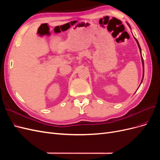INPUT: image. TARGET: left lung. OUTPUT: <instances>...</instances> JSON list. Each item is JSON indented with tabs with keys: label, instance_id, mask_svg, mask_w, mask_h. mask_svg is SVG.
Wrapping results in <instances>:
<instances>
[{
	"label": "left lung",
	"instance_id": "left-lung-1",
	"mask_svg": "<svg viewBox=\"0 0 160 160\" xmlns=\"http://www.w3.org/2000/svg\"><path fill=\"white\" fill-rule=\"evenodd\" d=\"M127 24H128V25L129 26V27L131 28V27H130V25H129V24L128 22H127ZM134 38H135V41L137 42V44H138V47H139V51H140V53H141V55H142V50H141V47H140V45H139V42L138 41V40H137L136 38H135V37H134ZM141 57H142V66H143V76H142V81H141V83H140L139 86L141 85V84H142V83L143 79V76H144V63H143V57H142V55L141 56ZM139 88H138V89H139Z\"/></svg>",
	"mask_w": 160,
	"mask_h": 160
}]
</instances>
